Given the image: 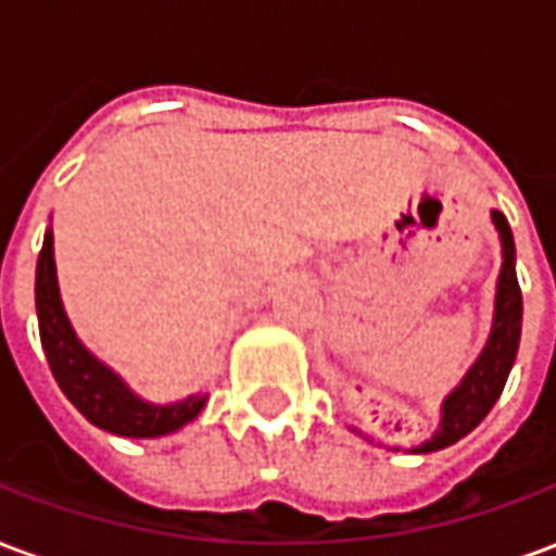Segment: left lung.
Segmentation results:
<instances>
[{
	"label": "left lung",
	"instance_id": "8db88e82",
	"mask_svg": "<svg viewBox=\"0 0 556 556\" xmlns=\"http://www.w3.org/2000/svg\"><path fill=\"white\" fill-rule=\"evenodd\" d=\"M491 223L501 235L503 265L497 277V294H494V321L485 349L477 357V363L467 369L462 384L455 387L441 405V426L431 434L429 441L414 446L410 453H438L450 443L462 441L467 431H473L485 419L494 402L501 399L503 384L509 378L515 354H518V339H521V289L515 277V241L513 229L501 211H491Z\"/></svg>",
	"mask_w": 556,
	"mask_h": 556
}]
</instances>
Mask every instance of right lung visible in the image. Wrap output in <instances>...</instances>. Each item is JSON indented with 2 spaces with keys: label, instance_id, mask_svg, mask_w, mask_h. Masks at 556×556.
Masks as SVG:
<instances>
[{
  "label": "right lung",
  "instance_id": "obj_1",
  "mask_svg": "<svg viewBox=\"0 0 556 556\" xmlns=\"http://www.w3.org/2000/svg\"><path fill=\"white\" fill-rule=\"evenodd\" d=\"M35 309L47 363L55 384L71 399V405L89 419L91 426L113 431L122 438H160L187 426L205 408L207 396H187L172 405H151L139 399L118 375L91 354L67 321L55 279L53 231L43 235L38 270H35Z\"/></svg>",
  "mask_w": 556,
  "mask_h": 556
}]
</instances>
